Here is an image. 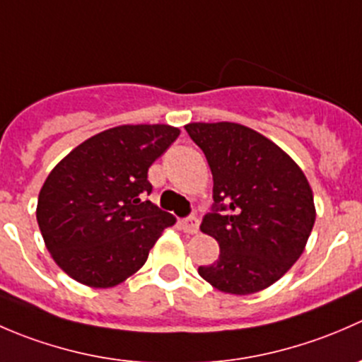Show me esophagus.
Listing matches in <instances>:
<instances>
[{
	"label": "esophagus",
	"mask_w": 362,
	"mask_h": 362,
	"mask_svg": "<svg viewBox=\"0 0 362 362\" xmlns=\"http://www.w3.org/2000/svg\"><path fill=\"white\" fill-rule=\"evenodd\" d=\"M180 228L189 235H196L199 231V221L196 217H187L180 221Z\"/></svg>",
	"instance_id": "1"
}]
</instances>
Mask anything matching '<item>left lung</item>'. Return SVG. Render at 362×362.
<instances>
[{"mask_svg": "<svg viewBox=\"0 0 362 362\" xmlns=\"http://www.w3.org/2000/svg\"><path fill=\"white\" fill-rule=\"evenodd\" d=\"M185 131L214 177V211L202 222L221 254L198 273L215 289L247 296L282 279L315 222L301 168L276 144L236 122H191Z\"/></svg>", "mask_w": 362, "mask_h": 362, "instance_id": "1", "label": "left lung"}]
</instances>
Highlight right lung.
Segmentation results:
<instances>
[{
    "label": "right lung",
    "instance_id": "add662e5",
    "mask_svg": "<svg viewBox=\"0 0 362 362\" xmlns=\"http://www.w3.org/2000/svg\"><path fill=\"white\" fill-rule=\"evenodd\" d=\"M180 129L124 124L94 134L54 166L43 184L36 221L56 264L83 286L115 287L145 264L177 218L144 202L151 164Z\"/></svg>",
    "mask_w": 362,
    "mask_h": 362
}]
</instances>
